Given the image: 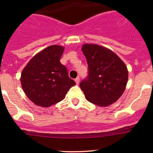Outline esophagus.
<instances>
[{
	"label": "esophagus",
	"mask_w": 153,
	"mask_h": 153,
	"mask_svg": "<svg viewBox=\"0 0 153 153\" xmlns=\"http://www.w3.org/2000/svg\"><path fill=\"white\" fill-rule=\"evenodd\" d=\"M75 83H76L77 84H79V82H80V78H79V77H78V78H75Z\"/></svg>",
	"instance_id": "1"
}]
</instances>
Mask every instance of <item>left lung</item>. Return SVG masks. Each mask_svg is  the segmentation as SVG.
<instances>
[{
    "instance_id": "1",
    "label": "left lung",
    "mask_w": 153,
    "mask_h": 153,
    "mask_svg": "<svg viewBox=\"0 0 153 153\" xmlns=\"http://www.w3.org/2000/svg\"><path fill=\"white\" fill-rule=\"evenodd\" d=\"M88 75L80 83L87 101L100 106L113 104L122 95L128 80L127 68L112 51L96 44L83 45Z\"/></svg>"
}]
</instances>
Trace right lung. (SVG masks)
<instances>
[{
    "label": "right lung",
    "mask_w": 153,
    "mask_h": 153,
    "mask_svg": "<svg viewBox=\"0 0 153 153\" xmlns=\"http://www.w3.org/2000/svg\"><path fill=\"white\" fill-rule=\"evenodd\" d=\"M64 48L52 45L38 52L29 61L21 77L24 92L36 105L49 107L65 98L75 82L60 62Z\"/></svg>",
    "instance_id": "1"
}]
</instances>
